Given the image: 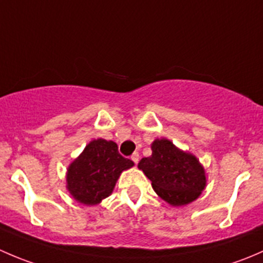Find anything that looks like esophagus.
<instances>
[{"label":"esophagus","instance_id":"esophagus-1","mask_svg":"<svg viewBox=\"0 0 263 263\" xmlns=\"http://www.w3.org/2000/svg\"><path fill=\"white\" fill-rule=\"evenodd\" d=\"M131 160L134 161V163L136 164V165H137V163H139V160H140V156H139V154H137V153H134V154H132V156H131Z\"/></svg>","mask_w":263,"mask_h":263}]
</instances>
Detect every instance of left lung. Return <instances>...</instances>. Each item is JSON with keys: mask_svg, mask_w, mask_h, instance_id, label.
Returning <instances> with one entry per match:
<instances>
[{"mask_svg": "<svg viewBox=\"0 0 263 263\" xmlns=\"http://www.w3.org/2000/svg\"><path fill=\"white\" fill-rule=\"evenodd\" d=\"M148 158H142L139 169L151 181L154 191L172 206L193 202L205 190V168L193 154L177 147L171 140L156 139Z\"/></svg>", "mask_w": 263, "mask_h": 263, "instance_id": "8db88e82", "label": "left lung"}]
</instances>
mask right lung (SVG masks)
<instances>
[{
    "instance_id": "1",
    "label": "right lung",
    "mask_w": 263,
    "mask_h": 263,
    "mask_svg": "<svg viewBox=\"0 0 263 263\" xmlns=\"http://www.w3.org/2000/svg\"><path fill=\"white\" fill-rule=\"evenodd\" d=\"M134 165V161L118 153L116 142L91 140L68 165L66 188L82 205H98L112 195L122 172Z\"/></svg>"
}]
</instances>
